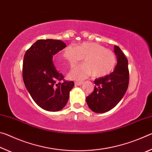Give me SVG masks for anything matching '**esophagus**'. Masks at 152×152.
<instances>
[{"label":"esophagus","instance_id":"34e87169","mask_svg":"<svg viewBox=\"0 0 152 152\" xmlns=\"http://www.w3.org/2000/svg\"><path fill=\"white\" fill-rule=\"evenodd\" d=\"M83 84V82H75L76 86H81Z\"/></svg>","mask_w":152,"mask_h":152}]
</instances>
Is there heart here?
<instances>
[{"label": "heart", "mask_w": 152, "mask_h": 152, "mask_svg": "<svg viewBox=\"0 0 152 152\" xmlns=\"http://www.w3.org/2000/svg\"><path fill=\"white\" fill-rule=\"evenodd\" d=\"M63 57L72 68L84 58L85 64L77 66L68 75L69 79L77 80L87 78L92 74L96 78L106 76L115 70L117 65L115 53L94 42H84L77 47L73 45L67 46L64 50ZM57 62L59 66H61L59 58Z\"/></svg>", "instance_id": "1"}]
</instances>
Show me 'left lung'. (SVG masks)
<instances>
[{
	"mask_svg": "<svg viewBox=\"0 0 152 152\" xmlns=\"http://www.w3.org/2000/svg\"><path fill=\"white\" fill-rule=\"evenodd\" d=\"M117 64L113 72L95 79L94 90L86 97V103L92 111L103 113L113 109L124 96L129 84L127 59L121 50L114 46Z\"/></svg>",
	"mask_w": 152,
	"mask_h": 152,
	"instance_id": "8db88e82",
	"label": "left lung"
}]
</instances>
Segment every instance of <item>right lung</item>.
<instances>
[{
  "label": "right lung",
  "instance_id": "obj_1",
  "mask_svg": "<svg viewBox=\"0 0 152 152\" xmlns=\"http://www.w3.org/2000/svg\"><path fill=\"white\" fill-rule=\"evenodd\" d=\"M66 47L61 40L39 39L31 46L24 56L23 78L33 101L48 111H59L66 106L73 81H64L56 70L53 56Z\"/></svg>",
  "mask_w": 152,
  "mask_h": 152
}]
</instances>
